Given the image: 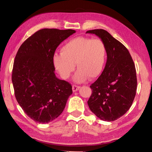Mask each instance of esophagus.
<instances>
[{
  "instance_id": "1",
  "label": "esophagus",
  "mask_w": 152,
  "mask_h": 152,
  "mask_svg": "<svg viewBox=\"0 0 152 152\" xmlns=\"http://www.w3.org/2000/svg\"><path fill=\"white\" fill-rule=\"evenodd\" d=\"M80 88V86H77V85H73L72 86V91H73V92H76L78 91V90H79Z\"/></svg>"
}]
</instances>
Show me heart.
<instances>
[{
  "label": "heart",
  "mask_w": 152,
  "mask_h": 152,
  "mask_svg": "<svg viewBox=\"0 0 152 152\" xmlns=\"http://www.w3.org/2000/svg\"><path fill=\"white\" fill-rule=\"evenodd\" d=\"M61 53L53 56L55 68L64 79H67L75 70L78 71L74 80L78 83L85 82L88 78L94 79L101 75L107 60V48L99 39L77 37L66 43Z\"/></svg>",
  "instance_id": "heart-1"
}]
</instances>
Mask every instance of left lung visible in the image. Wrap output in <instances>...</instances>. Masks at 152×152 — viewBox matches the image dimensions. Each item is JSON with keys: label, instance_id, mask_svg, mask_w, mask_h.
<instances>
[{"label": "left lung", "instance_id": "8db88e82", "mask_svg": "<svg viewBox=\"0 0 152 152\" xmlns=\"http://www.w3.org/2000/svg\"><path fill=\"white\" fill-rule=\"evenodd\" d=\"M104 43L107 60L104 70L93 84L88 105L94 114L104 121H113L127 113L137 90L134 62L127 48L104 29L87 31Z\"/></svg>", "mask_w": 152, "mask_h": 152}]
</instances>
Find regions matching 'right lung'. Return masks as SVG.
Listing matches in <instances>:
<instances>
[{"label":"right lung","instance_id":"obj_1","mask_svg":"<svg viewBox=\"0 0 152 152\" xmlns=\"http://www.w3.org/2000/svg\"><path fill=\"white\" fill-rule=\"evenodd\" d=\"M75 30L43 29L20 45L15 56L12 82L18 103L28 117L48 123L63 112L72 87L56 76L53 56Z\"/></svg>","mask_w":152,"mask_h":152}]
</instances>
